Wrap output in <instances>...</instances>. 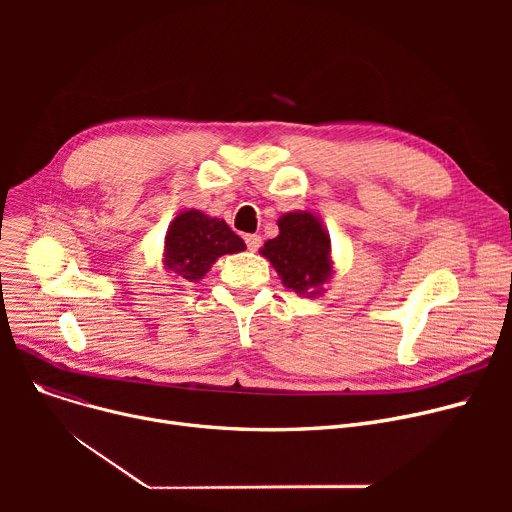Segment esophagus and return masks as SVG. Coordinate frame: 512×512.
Segmentation results:
<instances>
[{"instance_id": "esophagus-1", "label": "esophagus", "mask_w": 512, "mask_h": 512, "mask_svg": "<svg viewBox=\"0 0 512 512\" xmlns=\"http://www.w3.org/2000/svg\"><path fill=\"white\" fill-rule=\"evenodd\" d=\"M245 242H247L249 251H257V249L261 247V236H259V234H247V236H245Z\"/></svg>"}]
</instances>
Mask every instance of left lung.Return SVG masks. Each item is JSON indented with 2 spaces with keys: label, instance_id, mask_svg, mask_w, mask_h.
<instances>
[{
  "label": "left lung",
  "instance_id": "left-lung-1",
  "mask_svg": "<svg viewBox=\"0 0 512 512\" xmlns=\"http://www.w3.org/2000/svg\"><path fill=\"white\" fill-rule=\"evenodd\" d=\"M280 234L270 238L259 253L274 265L282 284L305 297H317L332 280L330 234L311 211L280 215Z\"/></svg>",
  "mask_w": 512,
  "mask_h": 512
}]
</instances>
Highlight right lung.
Segmentation results:
<instances>
[{
  "mask_svg": "<svg viewBox=\"0 0 512 512\" xmlns=\"http://www.w3.org/2000/svg\"><path fill=\"white\" fill-rule=\"evenodd\" d=\"M247 245L230 226L211 215L188 209L170 222L164 240V267L178 282H199L222 255L245 251Z\"/></svg>",
  "mask_w": 512,
  "mask_h": 512,
  "instance_id": "right-lung-1",
  "label": "right lung"
}]
</instances>
